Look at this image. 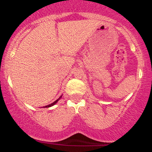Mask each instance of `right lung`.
<instances>
[{"label": "right lung", "instance_id": "right-lung-1", "mask_svg": "<svg viewBox=\"0 0 152 152\" xmlns=\"http://www.w3.org/2000/svg\"><path fill=\"white\" fill-rule=\"evenodd\" d=\"M60 99V98H58V99H56V101H55V102H54L51 103V104H48V105H46V106H45V107H51V106L54 105V104H56V102H58V99Z\"/></svg>", "mask_w": 152, "mask_h": 152}]
</instances>
